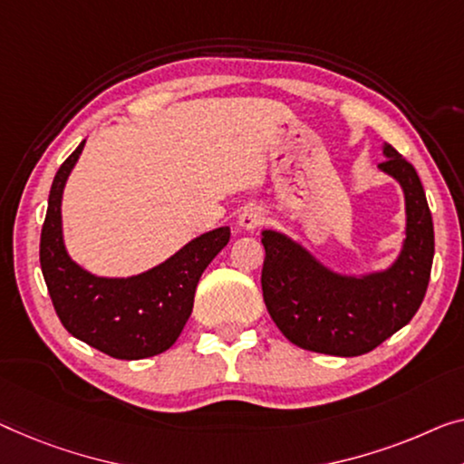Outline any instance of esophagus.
<instances>
[{"label": "esophagus", "mask_w": 464, "mask_h": 464, "mask_svg": "<svg viewBox=\"0 0 464 464\" xmlns=\"http://www.w3.org/2000/svg\"><path fill=\"white\" fill-rule=\"evenodd\" d=\"M262 223H265V210L256 208V206H247V208L241 210V214L237 217V225L246 231L258 229Z\"/></svg>", "instance_id": "34e87169"}]
</instances>
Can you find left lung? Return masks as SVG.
<instances>
[{"instance_id":"left-lung-1","label":"left lung","mask_w":464,"mask_h":464,"mask_svg":"<svg viewBox=\"0 0 464 464\" xmlns=\"http://www.w3.org/2000/svg\"><path fill=\"white\" fill-rule=\"evenodd\" d=\"M377 166L404 193L406 237L390 266L342 273L324 265L302 241L265 229L262 295L268 314L298 348L331 356L375 350L417 313L433 262V220L414 166L383 143Z\"/></svg>"}]
</instances>
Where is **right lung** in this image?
Segmentation results:
<instances>
[{
  "label": "right lung",
  "mask_w": 464,
  "mask_h": 464,
  "mask_svg": "<svg viewBox=\"0 0 464 464\" xmlns=\"http://www.w3.org/2000/svg\"><path fill=\"white\" fill-rule=\"evenodd\" d=\"M85 140L55 172L44 229L41 271L55 313L71 335L119 361L162 354L191 316L193 295L206 266L229 244V227L198 235L160 265L129 276L95 275L66 247L62 198Z\"/></svg>",
  "instance_id": "add662e5"
}]
</instances>
